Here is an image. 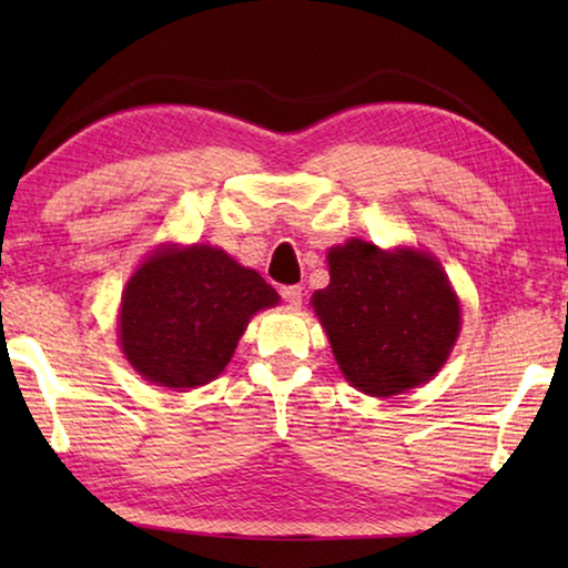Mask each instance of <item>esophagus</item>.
Returning <instances> with one entry per match:
<instances>
[{
    "instance_id": "obj_1",
    "label": "esophagus",
    "mask_w": 568,
    "mask_h": 568,
    "mask_svg": "<svg viewBox=\"0 0 568 568\" xmlns=\"http://www.w3.org/2000/svg\"><path fill=\"white\" fill-rule=\"evenodd\" d=\"M281 295L291 307H301V303H303V287L301 285H285V287H281Z\"/></svg>"
}]
</instances>
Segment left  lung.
<instances>
[{
    "label": "left lung",
    "instance_id": "obj_1",
    "mask_svg": "<svg viewBox=\"0 0 568 568\" xmlns=\"http://www.w3.org/2000/svg\"><path fill=\"white\" fill-rule=\"evenodd\" d=\"M331 283L313 307L343 376L368 396H396L436 376L458 338L460 311L426 253H383L365 240L331 247Z\"/></svg>",
    "mask_w": 568,
    "mask_h": 568
}]
</instances>
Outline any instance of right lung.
Wrapping results in <instances>:
<instances>
[{
    "instance_id": "add662e5",
    "label": "right lung",
    "mask_w": 568,
    "mask_h": 568,
    "mask_svg": "<svg viewBox=\"0 0 568 568\" xmlns=\"http://www.w3.org/2000/svg\"><path fill=\"white\" fill-rule=\"evenodd\" d=\"M275 303V287L223 250H160L124 287L122 353L155 386H205L233 358L250 315Z\"/></svg>"
}]
</instances>
